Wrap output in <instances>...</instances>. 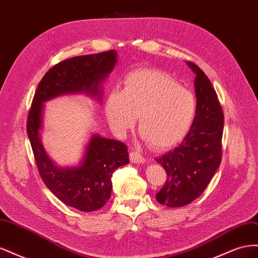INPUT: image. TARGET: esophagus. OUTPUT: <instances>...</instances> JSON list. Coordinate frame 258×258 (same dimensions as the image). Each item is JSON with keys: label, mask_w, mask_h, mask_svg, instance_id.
Segmentation results:
<instances>
[{"label": "esophagus", "mask_w": 258, "mask_h": 258, "mask_svg": "<svg viewBox=\"0 0 258 258\" xmlns=\"http://www.w3.org/2000/svg\"><path fill=\"white\" fill-rule=\"evenodd\" d=\"M130 160L132 163H143L145 161V158L138 152H131L130 153Z\"/></svg>", "instance_id": "1"}]
</instances>
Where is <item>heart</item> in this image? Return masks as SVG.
I'll list each match as a JSON object with an SVG mask.
<instances>
[{"label": "heart", "instance_id": "obj_1", "mask_svg": "<svg viewBox=\"0 0 258 258\" xmlns=\"http://www.w3.org/2000/svg\"><path fill=\"white\" fill-rule=\"evenodd\" d=\"M197 114V100L172 76L156 69H137L123 77L121 91L105 101V115L117 135L134 128L139 116L140 134L154 150L181 143Z\"/></svg>", "mask_w": 258, "mask_h": 258}]
</instances>
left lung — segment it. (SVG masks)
Returning a JSON list of instances; mask_svg holds the SVG:
<instances>
[{
    "instance_id": "8db88e82",
    "label": "left lung",
    "mask_w": 258,
    "mask_h": 258,
    "mask_svg": "<svg viewBox=\"0 0 258 258\" xmlns=\"http://www.w3.org/2000/svg\"><path fill=\"white\" fill-rule=\"evenodd\" d=\"M196 74L197 114L188 135L174 150L156 158L167 172V181L156 194L160 205L178 208L189 205L205 191L222 160L224 114L208 76L192 62Z\"/></svg>"
}]
</instances>
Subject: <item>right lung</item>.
I'll return each instance as SVG.
<instances>
[{
  "mask_svg": "<svg viewBox=\"0 0 258 258\" xmlns=\"http://www.w3.org/2000/svg\"><path fill=\"white\" fill-rule=\"evenodd\" d=\"M116 62V50L59 62L38 84L28 115V137L43 182L64 205L84 212L102 208L110 199L114 171L129 163L127 146L116 140L92 135L80 165L56 166L41 141L44 102L70 93H86L100 101L102 83Z\"/></svg>",
  "mask_w": 258,
  "mask_h": 258,
  "instance_id": "right-lung-1",
  "label": "right lung"
}]
</instances>
